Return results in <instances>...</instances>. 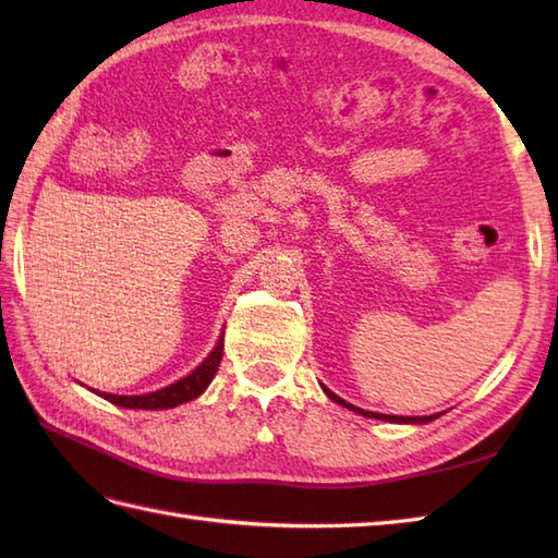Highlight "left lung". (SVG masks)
I'll list each match as a JSON object with an SVG mask.
<instances>
[{
  "mask_svg": "<svg viewBox=\"0 0 558 558\" xmlns=\"http://www.w3.org/2000/svg\"><path fill=\"white\" fill-rule=\"evenodd\" d=\"M322 388H324V393H326L330 400L338 402V405H342V408H348V410H352V412L362 414V417L384 420V422H393V424H426V422H434L436 417H441V414H426V417H400V414H381V412H369V410H362V408H357V405H352V402H345V400H342L340 396H336L333 390L326 388L324 384H322Z\"/></svg>",
  "mask_w": 558,
  "mask_h": 558,
  "instance_id": "8db88e82",
  "label": "left lung"
}]
</instances>
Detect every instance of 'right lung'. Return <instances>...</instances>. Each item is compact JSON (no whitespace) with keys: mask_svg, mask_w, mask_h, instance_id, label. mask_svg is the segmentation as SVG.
Returning a JSON list of instances; mask_svg holds the SVG:
<instances>
[{"mask_svg":"<svg viewBox=\"0 0 558 558\" xmlns=\"http://www.w3.org/2000/svg\"><path fill=\"white\" fill-rule=\"evenodd\" d=\"M222 336L218 338L216 348L208 352V357L201 362L192 374L180 378V381H174L160 390H153V393H144V396H114V393H100V390H93V393L112 402V405L129 408V410H170V408L182 405V402L198 398L210 386L213 376H216L220 360H222Z\"/></svg>","mask_w":558,"mask_h":558,"instance_id":"obj_1","label":"right lung"}]
</instances>
